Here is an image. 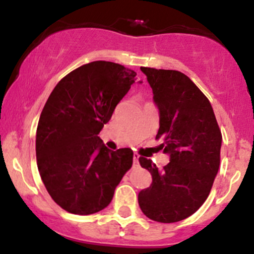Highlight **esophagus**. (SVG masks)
I'll return each instance as SVG.
<instances>
[{"mask_svg":"<svg viewBox=\"0 0 254 254\" xmlns=\"http://www.w3.org/2000/svg\"><path fill=\"white\" fill-rule=\"evenodd\" d=\"M132 160H134V166H139V155L135 152L134 156H132Z\"/></svg>","mask_w":254,"mask_h":254,"instance_id":"obj_1","label":"esophagus"}]
</instances>
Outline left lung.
<instances>
[{
  "label": "left lung",
  "mask_w": 254,
  "mask_h": 254,
  "mask_svg": "<svg viewBox=\"0 0 254 254\" xmlns=\"http://www.w3.org/2000/svg\"><path fill=\"white\" fill-rule=\"evenodd\" d=\"M140 69L159 109V149L169 155L170 162L160 170L150 159L140 157L152 182L140 191L137 201L150 220L179 222L195 213L210 195L220 169L222 135L211 103L187 75L179 70Z\"/></svg>",
  "instance_id": "8db88e82"
}]
</instances>
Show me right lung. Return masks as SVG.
<instances>
[{"instance_id":"obj_1","label":"right lung","mask_w":254,"mask_h":254,"mask_svg":"<svg viewBox=\"0 0 254 254\" xmlns=\"http://www.w3.org/2000/svg\"><path fill=\"white\" fill-rule=\"evenodd\" d=\"M135 77L118 63L90 62L65 75L49 95L37 127V165L47 191L63 210L74 215L102 211L131 167V149L109 150L98 134Z\"/></svg>"}]
</instances>
